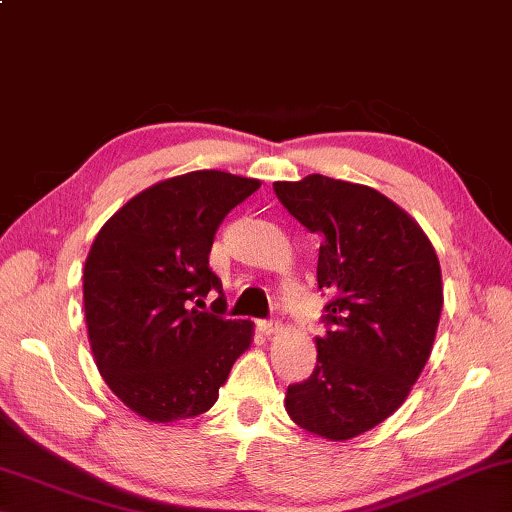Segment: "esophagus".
Wrapping results in <instances>:
<instances>
[{
	"instance_id": "34e87169",
	"label": "esophagus",
	"mask_w": 512,
	"mask_h": 512,
	"mask_svg": "<svg viewBox=\"0 0 512 512\" xmlns=\"http://www.w3.org/2000/svg\"><path fill=\"white\" fill-rule=\"evenodd\" d=\"M280 323L278 321H259V330L264 332L266 337H271V335H275V332H280Z\"/></svg>"
}]
</instances>
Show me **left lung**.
<instances>
[{"label": "left lung", "instance_id": "obj_1", "mask_svg": "<svg viewBox=\"0 0 512 512\" xmlns=\"http://www.w3.org/2000/svg\"><path fill=\"white\" fill-rule=\"evenodd\" d=\"M275 196L319 234V289L330 330L316 337V367L289 385L296 426L330 442L394 415L431 358L444 289L440 259L408 212L364 184L307 175L275 182Z\"/></svg>", "mask_w": 512, "mask_h": 512}]
</instances>
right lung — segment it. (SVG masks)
<instances>
[{
	"label": "right lung",
	"instance_id": "1",
	"mask_svg": "<svg viewBox=\"0 0 512 512\" xmlns=\"http://www.w3.org/2000/svg\"><path fill=\"white\" fill-rule=\"evenodd\" d=\"M262 186L225 170H193L148 186L97 232L84 264V314L104 383L152 424L198 417L253 344V321L193 307L221 280L209 269L214 234Z\"/></svg>",
	"mask_w": 512,
	"mask_h": 512
}]
</instances>
